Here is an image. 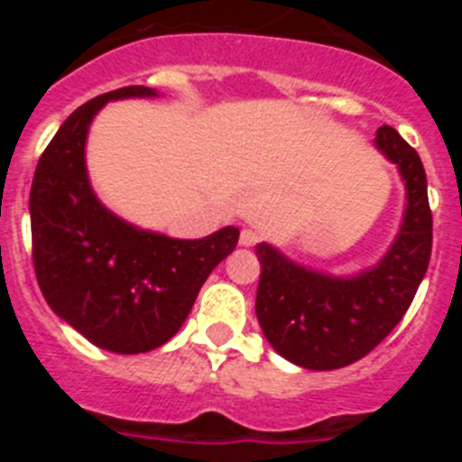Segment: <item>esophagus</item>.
Wrapping results in <instances>:
<instances>
[{
	"label": "esophagus",
	"instance_id": "1",
	"mask_svg": "<svg viewBox=\"0 0 462 462\" xmlns=\"http://www.w3.org/2000/svg\"><path fill=\"white\" fill-rule=\"evenodd\" d=\"M259 240H261L259 228H243V231H240V245H243V247H252V245H256Z\"/></svg>",
	"mask_w": 462,
	"mask_h": 462
}]
</instances>
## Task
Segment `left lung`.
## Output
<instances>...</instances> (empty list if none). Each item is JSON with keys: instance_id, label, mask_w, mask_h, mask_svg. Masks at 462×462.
Instances as JSON below:
<instances>
[{"instance_id": "left-lung-1", "label": "left lung", "mask_w": 462, "mask_h": 462, "mask_svg": "<svg viewBox=\"0 0 462 462\" xmlns=\"http://www.w3.org/2000/svg\"><path fill=\"white\" fill-rule=\"evenodd\" d=\"M374 145L405 180V215L377 266L336 277L256 245L261 280L256 319L280 356L308 370H337L370 354L405 317L428 271L432 212L421 159L393 126L377 129Z\"/></svg>"}]
</instances>
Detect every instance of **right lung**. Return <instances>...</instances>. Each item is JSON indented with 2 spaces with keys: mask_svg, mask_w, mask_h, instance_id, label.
Segmentation results:
<instances>
[{
  "mask_svg": "<svg viewBox=\"0 0 462 462\" xmlns=\"http://www.w3.org/2000/svg\"><path fill=\"white\" fill-rule=\"evenodd\" d=\"M159 97L129 85L76 108L36 164L32 259L46 303L92 345L116 354L157 349L180 330L203 282L238 245L224 226L178 240L125 222L97 199L85 166L94 116L108 101Z\"/></svg>",
  "mask_w": 462,
  "mask_h": 462,
  "instance_id": "add662e5",
  "label": "right lung"
}]
</instances>
